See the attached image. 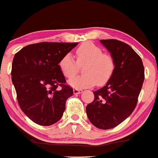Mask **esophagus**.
Here are the masks:
<instances>
[{
    "label": "esophagus",
    "mask_w": 158,
    "mask_h": 158,
    "mask_svg": "<svg viewBox=\"0 0 158 158\" xmlns=\"http://www.w3.org/2000/svg\"><path fill=\"white\" fill-rule=\"evenodd\" d=\"M73 92H74V94H80L83 92L82 90H80V89H77V88H74L73 90Z\"/></svg>",
    "instance_id": "esophagus-1"
}]
</instances>
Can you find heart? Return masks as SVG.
<instances>
[{
	"label": "heart",
	"mask_w": 158,
	"mask_h": 158,
	"mask_svg": "<svg viewBox=\"0 0 158 158\" xmlns=\"http://www.w3.org/2000/svg\"><path fill=\"white\" fill-rule=\"evenodd\" d=\"M77 61L70 54L63 56L59 68L64 77L70 78L78 71L79 65L85 64L81 76L72 78L68 84L76 88H87L95 85H103L110 80L115 70L113 57L103 53L98 45L90 42L81 44L75 52Z\"/></svg>",
	"instance_id": "b5f03b06"
}]
</instances>
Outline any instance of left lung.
Wrapping results in <instances>:
<instances>
[{
    "label": "left lung",
    "mask_w": 158,
    "mask_h": 158,
    "mask_svg": "<svg viewBox=\"0 0 158 158\" xmlns=\"http://www.w3.org/2000/svg\"><path fill=\"white\" fill-rule=\"evenodd\" d=\"M113 57L115 70L102 88L94 91V100L86 107L90 123L100 129L118 126L132 113L144 80L140 56L131 46L116 40H101Z\"/></svg>",
    "instance_id": "obj_1"
}]
</instances>
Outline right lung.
Here are the masks:
<instances>
[{"label": "right lung", "instance_id": "add662e5", "mask_svg": "<svg viewBox=\"0 0 158 158\" xmlns=\"http://www.w3.org/2000/svg\"><path fill=\"white\" fill-rule=\"evenodd\" d=\"M77 43H40L27 45L14 55L12 82L22 111L36 124L51 126L61 119L73 89L59 62Z\"/></svg>", "mask_w": 158, "mask_h": 158}]
</instances>
